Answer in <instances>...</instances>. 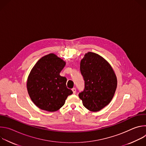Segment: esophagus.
Returning <instances> with one entry per match:
<instances>
[{"instance_id": "1", "label": "esophagus", "mask_w": 146, "mask_h": 146, "mask_svg": "<svg viewBox=\"0 0 146 146\" xmlns=\"http://www.w3.org/2000/svg\"><path fill=\"white\" fill-rule=\"evenodd\" d=\"M72 90V91H73V93L74 94H75L76 92V89L75 88H73Z\"/></svg>"}]
</instances>
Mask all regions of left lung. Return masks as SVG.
Segmentation results:
<instances>
[{"label": "left lung", "mask_w": 146, "mask_h": 146, "mask_svg": "<svg viewBox=\"0 0 146 146\" xmlns=\"http://www.w3.org/2000/svg\"><path fill=\"white\" fill-rule=\"evenodd\" d=\"M80 72L85 85L78 96L86 108L98 111L113 98L117 85L115 74L105 59L91 52L86 54L81 60Z\"/></svg>", "instance_id": "left-lung-1"}]
</instances>
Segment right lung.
<instances>
[{"label": "right lung", "mask_w": 146, "mask_h": 146, "mask_svg": "<svg viewBox=\"0 0 146 146\" xmlns=\"http://www.w3.org/2000/svg\"><path fill=\"white\" fill-rule=\"evenodd\" d=\"M65 62L54 54L40 59L32 69L27 81L29 96L38 108L55 111L64 106L73 92L66 87L67 79L59 73Z\"/></svg>", "instance_id": "obj_1"}]
</instances>
